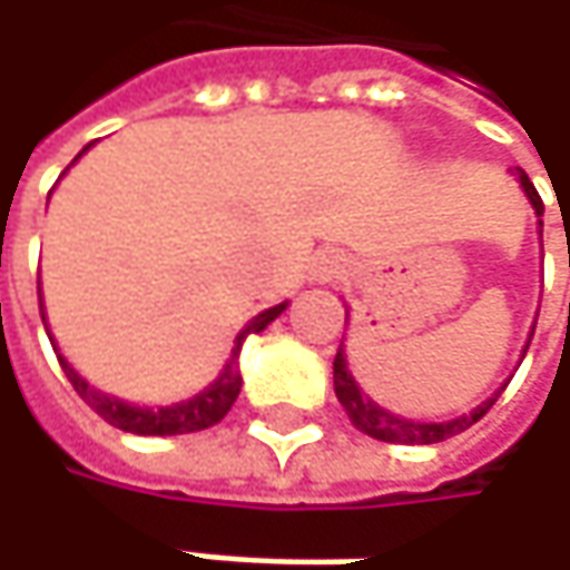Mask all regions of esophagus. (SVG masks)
Returning a JSON list of instances; mask_svg holds the SVG:
<instances>
[{"label": "esophagus", "instance_id": "obj_1", "mask_svg": "<svg viewBox=\"0 0 570 570\" xmlns=\"http://www.w3.org/2000/svg\"><path fill=\"white\" fill-rule=\"evenodd\" d=\"M342 269V259L340 256H320V266H317V278L320 282H330V278H336Z\"/></svg>", "mask_w": 570, "mask_h": 570}]
</instances>
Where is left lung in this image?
<instances>
[{
	"label": "left lung",
	"instance_id": "8db88e82",
	"mask_svg": "<svg viewBox=\"0 0 570 570\" xmlns=\"http://www.w3.org/2000/svg\"><path fill=\"white\" fill-rule=\"evenodd\" d=\"M520 187L530 196L537 215H542V199H539L537 187L530 184L527 174H520ZM539 228H542V222H539ZM333 383H336V396H340L348 422L358 428V431H364L367 438H377V441H386V444H438V441H448L453 434H460V431L475 425L492 409L494 400H498V396H492V400H485L482 405H475L470 415H460L453 422H412V419H400V415L386 412L377 403H371L362 390H358L355 377L348 374V364H345V352L342 348L336 352V362H333Z\"/></svg>",
	"mask_w": 570,
	"mask_h": 570
}]
</instances>
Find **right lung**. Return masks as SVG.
<instances>
[{"label":"right lung","mask_w":570,"mask_h":570,"mask_svg":"<svg viewBox=\"0 0 570 570\" xmlns=\"http://www.w3.org/2000/svg\"><path fill=\"white\" fill-rule=\"evenodd\" d=\"M37 295H40V288H37ZM282 311H285V304H275V307H269V311L256 314V317H253L250 323L237 333L234 348H230V358L228 364H225V371L218 374V381L208 383L206 390H203V393H196L193 400H184V403H174V405H161V409L129 405V403H122V400L107 396V393H98L95 386H88V383L78 377L76 371L66 364L62 355H59V364H62V371H66L69 383L76 386L78 396L91 405L104 422H110L114 428L129 431V434H148V438L189 434V431H203V428L218 425V422L228 415L230 405H234V400H237V393H240V383H244V377H240V364H237L240 342L247 340L250 333L266 330V326H269Z\"/></svg>","instance_id":"obj_1"}]
</instances>
